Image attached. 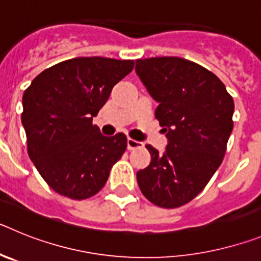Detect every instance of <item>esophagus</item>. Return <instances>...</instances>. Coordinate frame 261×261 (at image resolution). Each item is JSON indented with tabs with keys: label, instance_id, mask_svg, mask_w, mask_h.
I'll return each instance as SVG.
<instances>
[{
	"label": "esophagus",
	"instance_id": "obj_1",
	"mask_svg": "<svg viewBox=\"0 0 261 261\" xmlns=\"http://www.w3.org/2000/svg\"><path fill=\"white\" fill-rule=\"evenodd\" d=\"M126 145H128L129 150H135V149H138V147L142 146V142L136 141L133 138H128V140H126Z\"/></svg>",
	"mask_w": 261,
	"mask_h": 261
}]
</instances>
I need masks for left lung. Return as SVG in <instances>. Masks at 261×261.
Returning <instances> with one entry per match:
<instances>
[{
  "label": "left lung",
  "instance_id": "1",
  "mask_svg": "<svg viewBox=\"0 0 261 261\" xmlns=\"http://www.w3.org/2000/svg\"><path fill=\"white\" fill-rule=\"evenodd\" d=\"M136 73L158 107L168 144L146 149L150 165L137 172L142 195L161 208H179L209 183L232 130L234 100L208 69L180 57L136 60Z\"/></svg>",
  "mask_w": 261,
  "mask_h": 261
}]
</instances>
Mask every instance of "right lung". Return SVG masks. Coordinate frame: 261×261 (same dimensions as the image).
Segmentation results:
<instances>
[{"mask_svg": "<svg viewBox=\"0 0 261 261\" xmlns=\"http://www.w3.org/2000/svg\"><path fill=\"white\" fill-rule=\"evenodd\" d=\"M133 66V60L70 59L41 71L23 94L30 159L59 195L73 200L96 195L125 151L126 136L106 137L93 117Z\"/></svg>", "mask_w": 261, "mask_h": 261, "instance_id": "1", "label": "right lung"}]
</instances>
